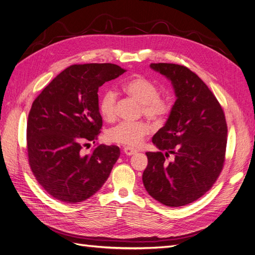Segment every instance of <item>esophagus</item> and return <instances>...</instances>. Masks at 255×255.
<instances>
[{"instance_id": "esophagus-1", "label": "esophagus", "mask_w": 255, "mask_h": 255, "mask_svg": "<svg viewBox=\"0 0 255 255\" xmlns=\"http://www.w3.org/2000/svg\"><path fill=\"white\" fill-rule=\"evenodd\" d=\"M124 153H125L126 155H133V154L136 153V150H133V149H131V148L125 147V148H124Z\"/></svg>"}]
</instances>
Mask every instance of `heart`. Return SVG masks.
I'll list each match as a JSON object with an SVG mask.
<instances>
[{
	"label": "heart",
	"mask_w": 255,
	"mask_h": 255,
	"mask_svg": "<svg viewBox=\"0 0 255 255\" xmlns=\"http://www.w3.org/2000/svg\"><path fill=\"white\" fill-rule=\"evenodd\" d=\"M123 89L129 97L142 105L143 115L154 123H163L171 110V104L165 97L159 96L157 85L142 75L128 80ZM116 92L111 89L104 91L99 100V111L102 118L111 122L116 118ZM150 132V126L146 122H122L107 132V139L111 143L128 148H137Z\"/></svg>",
	"instance_id": "heart-1"
}]
</instances>
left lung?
Instances as JSON below:
<instances>
[{"label":"left lung","instance_id":"obj_1","mask_svg":"<svg viewBox=\"0 0 255 255\" xmlns=\"http://www.w3.org/2000/svg\"><path fill=\"white\" fill-rule=\"evenodd\" d=\"M150 67L171 81L176 100L166 124L152 137L159 151L146 152L143 183L161 204L185 206L200 199L218 180L225 162L227 123L219 101L190 69L169 63H152ZM170 154L175 158L167 163Z\"/></svg>","mask_w":255,"mask_h":255}]
</instances>
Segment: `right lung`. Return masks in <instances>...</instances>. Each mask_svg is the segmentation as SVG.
Listing matches in <instances>:
<instances>
[{
	"label": "right lung",
	"mask_w": 255,
	"mask_h": 255,
	"mask_svg": "<svg viewBox=\"0 0 255 255\" xmlns=\"http://www.w3.org/2000/svg\"><path fill=\"white\" fill-rule=\"evenodd\" d=\"M125 71L110 63L71 65L33 101L27 121L28 162L37 183L58 201H86L118 161V146L102 144L90 154L82 149L101 132L99 88Z\"/></svg>",
	"instance_id": "obj_1"
}]
</instances>
